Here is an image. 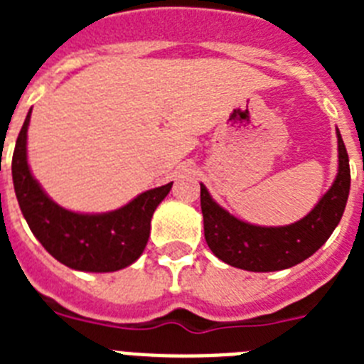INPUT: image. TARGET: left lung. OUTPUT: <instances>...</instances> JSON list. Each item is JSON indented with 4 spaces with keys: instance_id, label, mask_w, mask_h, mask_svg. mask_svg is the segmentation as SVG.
I'll return each instance as SVG.
<instances>
[{
    "instance_id": "1",
    "label": "left lung",
    "mask_w": 364,
    "mask_h": 364,
    "mask_svg": "<svg viewBox=\"0 0 364 364\" xmlns=\"http://www.w3.org/2000/svg\"><path fill=\"white\" fill-rule=\"evenodd\" d=\"M339 169L332 188L301 220L279 228L253 226L228 213L200 184L204 237L211 252L233 268L247 272H279L314 255L333 233L345 213L350 193V164L337 129Z\"/></svg>"
}]
</instances>
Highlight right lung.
<instances>
[{
  "instance_id": "obj_1",
  "label": "right lung",
  "mask_w": 364,
  "mask_h": 364,
  "mask_svg": "<svg viewBox=\"0 0 364 364\" xmlns=\"http://www.w3.org/2000/svg\"><path fill=\"white\" fill-rule=\"evenodd\" d=\"M23 122L12 154V180L18 204L41 246L62 264L80 272L107 273L127 268L142 255L151 231V217L167 197L173 182L138 195L109 213H74L58 205L32 176L27 162V129Z\"/></svg>"
}]
</instances>
